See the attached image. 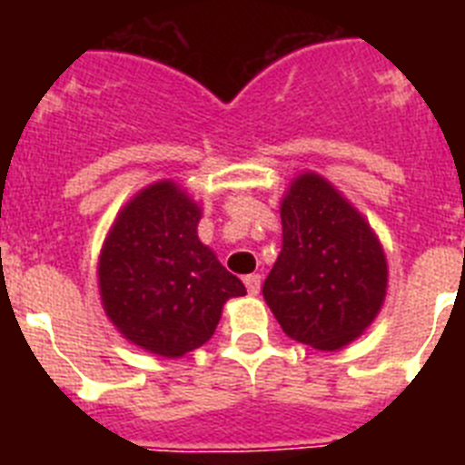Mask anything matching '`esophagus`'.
Returning <instances> with one entry per match:
<instances>
[{"instance_id": "esophagus-1", "label": "esophagus", "mask_w": 465, "mask_h": 465, "mask_svg": "<svg viewBox=\"0 0 465 465\" xmlns=\"http://www.w3.org/2000/svg\"><path fill=\"white\" fill-rule=\"evenodd\" d=\"M244 286H246V291H249V293L258 295V291H261V274H246Z\"/></svg>"}]
</instances>
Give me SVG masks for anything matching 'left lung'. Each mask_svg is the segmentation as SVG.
I'll use <instances>...</instances> for the list:
<instances>
[{
    "label": "left lung",
    "instance_id": "8db88e82",
    "mask_svg": "<svg viewBox=\"0 0 465 465\" xmlns=\"http://www.w3.org/2000/svg\"><path fill=\"white\" fill-rule=\"evenodd\" d=\"M386 295V258L363 216L326 179L302 174L282 203V252L262 298L295 342L335 351Z\"/></svg>",
    "mask_w": 465,
    "mask_h": 465
}]
</instances>
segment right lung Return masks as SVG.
Segmentation results:
<instances>
[{"instance_id": "right-lung-1", "label": "right lung", "mask_w": 465, "mask_h": 465, "mask_svg": "<svg viewBox=\"0 0 465 465\" xmlns=\"http://www.w3.org/2000/svg\"><path fill=\"white\" fill-rule=\"evenodd\" d=\"M200 207L172 182L139 193L111 228L100 256L106 316L130 342L179 359L216 331L225 300L244 283L197 240Z\"/></svg>"}]
</instances>
